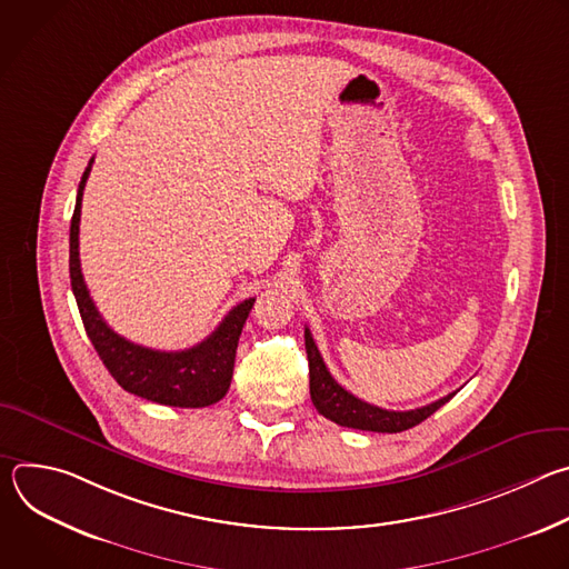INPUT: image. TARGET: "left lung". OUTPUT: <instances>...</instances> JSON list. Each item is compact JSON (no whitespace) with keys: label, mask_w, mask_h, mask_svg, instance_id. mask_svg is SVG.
<instances>
[{"label":"left lung","mask_w":569,"mask_h":569,"mask_svg":"<svg viewBox=\"0 0 569 569\" xmlns=\"http://www.w3.org/2000/svg\"><path fill=\"white\" fill-rule=\"evenodd\" d=\"M306 338V353H308V373H310V398L312 405L317 408V412L321 417L331 419L338 426L345 428H353V430H369V432H402L410 430L415 426H419L421 421H426L430 415H435L441 405H446L457 391L423 405V408L417 410H408V412H391V410H382L376 408V405H369L365 400H360L358 396H353L351 391H347L323 365L319 349L310 336V331H303Z\"/></svg>","instance_id":"obj_1"}]
</instances>
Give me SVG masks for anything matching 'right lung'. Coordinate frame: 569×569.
<instances>
[{"label":"right lung","mask_w":569,"mask_h":569,"mask_svg":"<svg viewBox=\"0 0 569 569\" xmlns=\"http://www.w3.org/2000/svg\"><path fill=\"white\" fill-rule=\"evenodd\" d=\"M92 161L94 159H90L83 178H80L69 227L71 290L88 338L112 378L126 391L159 405H171V408H207V405L218 402L229 389L242 323H246L257 299L250 297L233 306L207 340L184 351H157L117 336L97 310L78 259L80 202H83V189L92 171Z\"/></svg>","instance_id":"right-lung-1"}]
</instances>
